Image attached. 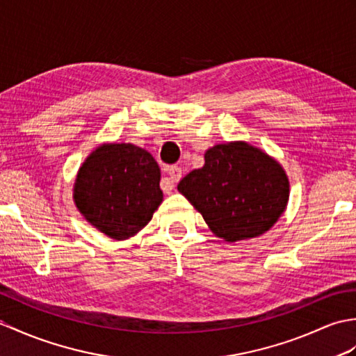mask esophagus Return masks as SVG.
I'll return each mask as SVG.
<instances>
[{"label": "esophagus", "mask_w": 356, "mask_h": 356, "mask_svg": "<svg viewBox=\"0 0 356 356\" xmlns=\"http://www.w3.org/2000/svg\"><path fill=\"white\" fill-rule=\"evenodd\" d=\"M165 171H167V179H165V181H163V191L168 193L172 188H175V184H177V181L180 180L181 168L177 167V165H171V167H168Z\"/></svg>", "instance_id": "34e87169"}]
</instances>
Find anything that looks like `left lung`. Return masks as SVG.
<instances>
[{"instance_id":"left-lung-1","label":"left lung","mask_w":356,"mask_h":356,"mask_svg":"<svg viewBox=\"0 0 356 356\" xmlns=\"http://www.w3.org/2000/svg\"><path fill=\"white\" fill-rule=\"evenodd\" d=\"M179 193L227 243L259 236L282 216L290 181L280 163L250 144H218L204 165L179 181Z\"/></svg>"}]
</instances>
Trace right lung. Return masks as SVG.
<instances>
[{
	"label": "right lung",
	"instance_id": "obj_1",
	"mask_svg": "<svg viewBox=\"0 0 356 356\" xmlns=\"http://www.w3.org/2000/svg\"><path fill=\"white\" fill-rule=\"evenodd\" d=\"M158 162L134 144H103L88 156L74 184V203L90 225L127 239L148 225L162 203Z\"/></svg>",
	"mask_w": 356,
	"mask_h": 356
}]
</instances>
